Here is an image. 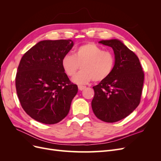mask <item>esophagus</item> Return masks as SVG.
<instances>
[{
    "instance_id": "esophagus-1",
    "label": "esophagus",
    "mask_w": 161,
    "mask_h": 161,
    "mask_svg": "<svg viewBox=\"0 0 161 161\" xmlns=\"http://www.w3.org/2000/svg\"><path fill=\"white\" fill-rule=\"evenodd\" d=\"M78 87H79V91H82L84 89H85V86H82V85H79L78 86Z\"/></svg>"
}]
</instances>
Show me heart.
<instances>
[{"label": "heart", "instance_id": "b5f03b06", "mask_svg": "<svg viewBox=\"0 0 161 161\" xmlns=\"http://www.w3.org/2000/svg\"><path fill=\"white\" fill-rule=\"evenodd\" d=\"M62 69L69 76H72L80 67L82 70L72 78L75 83L82 85L93 80H104L114 70L115 59L114 53L103 50L93 42H88L76 48L74 55L66 53L61 60Z\"/></svg>", "mask_w": 161, "mask_h": 161}]
</instances>
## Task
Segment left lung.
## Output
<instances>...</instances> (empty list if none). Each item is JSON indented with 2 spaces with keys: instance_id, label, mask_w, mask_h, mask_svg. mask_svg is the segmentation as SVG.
I'll use <instances>...</instances> for the list:
<instances>
[{
  "instance_id": "1",
  "label": "left lung",
  "mask_w": 161,
  "mask_h": 161,
  "mask_svg": "<svg viewBox=\"0 0 161 161\" xmlns=\"http://www.w3.org/2000/svg\"><path fill=\"white\" fill-rule=\"evenodd\" d=\"M99 43L112 47L115 64L108 79L93 86L91 106L97 118L113 123L126 118L138 106L144 75L138 56L120 40Z\"/></svg>"
}]
</instances>
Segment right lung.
<instances>
[{"label": "right lung", "instance_id": "1", "mask_svg": "<svg viewBox=\"0 0 161 161\" xmlns=\"http://www.w3.org/2000/svg\"><path fill=\"white\" fill-rule=\"evenodd\" d=\"M71 40H43L21 58L15 79L17 93L23 109L31 118L54 124L69 114L78 92L62 69V57L72 49Z\"/></svg>", "mask_w": 161, "mask_h": 161}]
</instances>
